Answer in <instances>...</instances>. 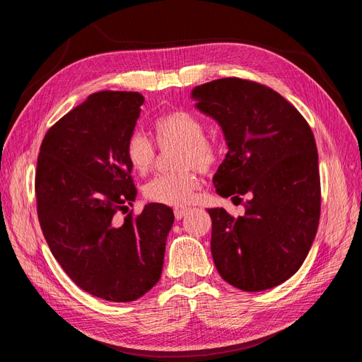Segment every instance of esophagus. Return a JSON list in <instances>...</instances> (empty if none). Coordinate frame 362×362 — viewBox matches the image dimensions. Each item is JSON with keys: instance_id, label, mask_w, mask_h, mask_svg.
Wrapping results in <instances>:
<instances>
[{"instance_id": "34e87169", "label": "esophagus", "mask_w": 362, "mask_h": 362, "mask_svg": "<svg viewBox=\"0 0 362 362\" xmlns=\"http://www.w3.org/2000/svg\"><path fill=\"white\" fill-rule=\"evenodd\" d=\"M173 213H175V217H177L178 221H181V218L187 214V208H175Z\"/></svg>"}]
</instances>
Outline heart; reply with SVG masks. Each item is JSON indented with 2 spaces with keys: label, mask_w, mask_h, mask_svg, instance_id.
<instances>
[{
  "label": "heart",
  "mask_w": 362,
  "mask_h": 362,
  "mask_svg": "<svg viewBox=\"0 0 362 362\" xmlns=\"http://www.w3.org/2000/svg\"><path fill=\"white\" fill-rule=\"evenodd\" d=\"M152 131L160 149L181 148L175 158V166L182 170L152 180L145 187L146 199L169 206L187 205L199 187L194 168L202 172L210 170L217 161V148L204 137L201 120L187 112H173L158 117ZM125 156L134 172L146 175L156 166L157 149L146 136L134 133L127 140Z\"/></svg>",
  "instance_id": "1"
}]
</instances>
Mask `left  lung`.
<instances>
[{"instance_id":"obj_1","label":"left lung","mask_w":362,"mask_h":362,"mask_svg":"<svg viewBox=\"0 0 362 362\" xmlns=\"http://www.w3.org/2000/svg\"><path fill=\"white\" fill-rule=\"evenodd\" d=\"M192 98L222 127L228 145L213 178L216 192L231 199L249 194L243 216L208 210L216 269L243 291L276 287L300 269L319 226L313 131L286 98L255 81L214 80L196 86Z\"/></svg>"}]
</instances>
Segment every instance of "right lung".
Returning <instances> with one entry per match:
<instances>
[{"label": "right lung", "instance_id": "add662e5", "mask_svg": "<svg viewBox=\"0 0 362 362\" xmlns=\"http://www.w3.org/2000/svg\"><path fill=\"white\" fill-rule=\"evenodd\" d=\"M145 98L96 92L43 137L36 170L43 237L81 290L110 302L141 298L161 276L172 208L148 204L127 211L137 190L125 156Z\"/></svg>", "mask_w": 362, "mask_h": 362}]
</instances>
